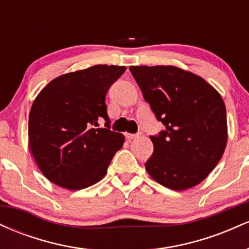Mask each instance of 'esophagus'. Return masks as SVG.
Here are the masks:
<instances>
[{
  "label": "esophagus",
  "instance_id": "34e87169",
  "mask_svg": "<svg viewBox=\"0 0 249 249\" xmlns=\"http://www.w3.org/2000/svg\"><path fill=\"white\" fill-rule=\"evenodd\" d=\"M141 136L139 133H125V137L128 139V141H131V139H134V138H138V137Z\"/></svg>",
  "mask_w": 249,
  "mask_h": 249
}]
</instances>
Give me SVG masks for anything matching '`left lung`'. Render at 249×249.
I'll return each mask as SVG.
<instances>
[{
    "mask_svg": "<svg viewBox=\"0 0 249 249\" xmlns=\"http://www.w3.org/2000/svg\"><path fill=\"white\" fill-rule=\"evenodd\" d=\"M158 122L151 136L147 173L162 186L184 191L201 182L221 159L227 142L226 107L218 91L201 77L172 65L131 67Z\"/></svg>",
    "mask_w": 249,
    "mask_h": 249,
    "instance_id": "8db88e82",
    "label": "left lung"
}]
</instances>
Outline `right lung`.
<instances>
[{
  "label": "right lung",
  "instance_id": "obj_1",
  "mask_svg": "<svg viewBox=\"0 0 249 249\" xmlns=\"http://www.w3.org/2000/svg\"><path fill=\"white\" fill-rule=\"evenodd\" d=\"M126 68L93 65L51 81L33 103L29 147L41 172L53 184L82 190L104 178L124 144L110 130L105 96ZM106 122L104 128L99 123Z\"/></svg>",
  "mask_w": 249,
  "mask_h": 249
}]
</instances>
